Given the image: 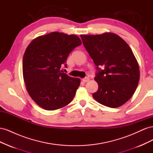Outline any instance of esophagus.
I'll return each mask as SVG.
<instances>
[{
  "label": "esophagus",
  "mask_w": 153,
  "mask_h": 153,
  "mask_svg": "<svg viewBox=\"0 0 153 153\" xmlns=\"http://www.w3.org/2000/svg\"><path fill=\"white\" fill-rule=\"evenodd\" d=\"M89 80V78L88 77H85L84 78H82V81L84 82H87Z\"/></svg>",
  "instance_id": "1"
}]
</instances>
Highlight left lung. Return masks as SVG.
Here are the masks:
<instances>
[{"mask_svg":"<svg viewBox=\"0 0 153 153\" xmlns=\"http://www.w3.org/2000/svg\"><path fill=\"white\" fill-rule=\"evenodd\" d=\"M80 37L96 67L94 80L98 90L92 94L93 98L110 108L123 105L131 98L140 78L139 67L130 47L110 32Z\"/></svg>","mask_w":153,"mask_h":153,"instance_id":"1","label":"left lung"}]
</instances>
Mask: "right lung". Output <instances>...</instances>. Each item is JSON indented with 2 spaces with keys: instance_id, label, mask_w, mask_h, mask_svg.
Instances as JSON below:
<instances>
[{
  "instance_id": "obj_1",
  "label": "right lung",
  "mask_w": 153,
  "mask_h": 153,
  "mask_svg": "<svg viewBox=\"0 0 153 153\" xmlns=\"http://www.w3.org/2000/svg\"><path fill=\"white\" fill-rule=\"evenodd\" d=\"M82 44L77 36L53 32L34 39L23 58V76L29 94L36 104L47 110L68 105L80 80L62 73L69 54Z\"/></svg>"
}]
</instances>
